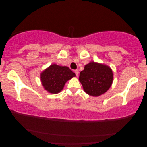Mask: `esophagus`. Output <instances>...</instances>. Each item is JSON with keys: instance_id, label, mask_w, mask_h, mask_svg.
<instances>
[{"instance_id": "esophagus-1", "label": "esophagus", "mask_w": 147, "mask_h": 147, "mask_svg": "<svg viewBox=\"0 0 147 147\" xmlns=\"http://www.w3.org/2000/svg\"><path fill=\"white\" fill-rule=\"evenodd\" d=\"M74 73L76 74V76H78V74H79V71H78V69H76V70H74Z\"/></svg>"}]
</instances>
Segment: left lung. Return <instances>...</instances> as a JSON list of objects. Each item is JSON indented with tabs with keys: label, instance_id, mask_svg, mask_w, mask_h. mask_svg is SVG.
I'll return each instance as SVG.
<instances>
[{
	"label": "left lung",
	"instance_id": "8db88e82",
	"mask_svg": "<svg viewBox=\"0 0 147 147\" xmlns=\"http://www.w3.org/2000/svg\"><path fill=\"white\" fill-rule=\"evenodd\" d=\"M79 81L84 92L88 95L98 97L106 93L113 82L111 68L104 63L91 61L80 72Z\"/></svg>",
	"mask_w": 147,
	"mask_h": 147
}]
</instances>
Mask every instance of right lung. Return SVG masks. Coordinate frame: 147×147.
<instances>
[{
	"label": "right lung",
	"instance_id": "add662e5",
	"mask_svg": "<svg viewBox=\"0 0 147 147\" xmlns=\"http://www.w3.org/2000/svg\"><path fill=\"white\" fill-rule=\"evenodd\" d=\"M75 76L76 74L67 66L53 63L41 72L40 80L46 91L55 94L61 92L66 82Z\"/></svg>",
	"mask_w": 147,
	"mask_h": 147
}]
</instances>
